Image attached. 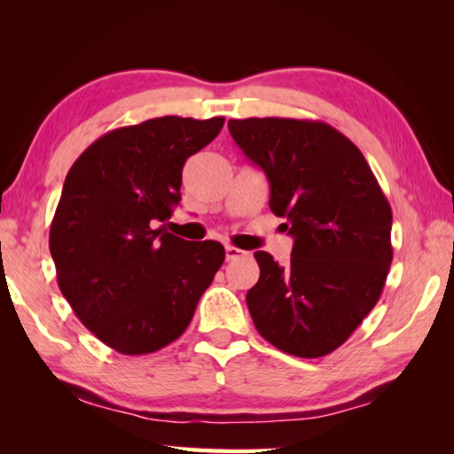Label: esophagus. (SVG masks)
Instances as JSON below:
<instances>
[{
	"label": "esophagus",
	"mask_w": 454,
	"mask_h": 454,
	"mask_svg": "<svg viewBox=\"0 0 454 454\" xmlns=\"http://www.w3.org/2000/svg\"><path fill=\"white\" fill-rule=\"evenodd\" d=\"M242 256H246L244 250H238V248H234V246H226V260H228V262H232V260H238Z\"/></svg>",
	"instance_id": "1"
}]
</instances>
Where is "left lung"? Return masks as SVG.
<instances>
[{
    "label": "left lung",
    "mask_w": 454,
    "mask_h": 454,
    "mask_svg": "<svg viewBox=\"0 0 454 454\" xmlns=\"http://www.w3.org/2000/svg\"><path fill=\"white\" fill-rule=\"evenodd\" d=\"M270 184V210L294 238L290 264L254 252L246 294L260 336L301 358L330 355L374 309L393 262V210L355 144L325 121L230 120Z\"/></svg>",
    "instance_id": "left-lung-1"
}]
</instances>
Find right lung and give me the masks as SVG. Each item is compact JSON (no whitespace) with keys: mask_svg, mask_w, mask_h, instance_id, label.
<instances>
[{"mask_svg":"<svg viewBox=\"0 0 454 454\" xmlns=\"http://www.w3.org/2000/svg\"><path fill=\"white\" fill-rule=\"evenodd\" d=\"M224 118L164 116L112 129L75 160L50 228L58 286L75 317L121 355H150L188 328L224 246L160 222L180 202L186 160Z\"/></svg>","mask_w":454,"mask_h":454,"instance_id":"add662e5","label":"right lung"}]
</instances>
